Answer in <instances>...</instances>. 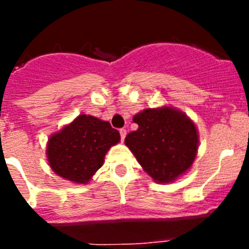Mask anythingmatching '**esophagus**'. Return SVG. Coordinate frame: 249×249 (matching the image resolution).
Masks as SVG:
<instances>
[{
  "label": "esophagus",
  "instance_id": "esophagus-1",
  "mask_svg": "<svg viewBox=\"0 0 249 249\" xmlns=\"http://www.w3.org/2000/svg\"><path fill=\"white\" fill-rule=\"evenodd\" d=\"M120 135H121V140H124V137H126V135H127V131L124 128H121L120 129Z\"/></svg>",
  "mask_w": 249,
  "mask_h": 249
}]
</instances>
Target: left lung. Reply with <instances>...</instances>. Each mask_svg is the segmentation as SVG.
<instances>
[{
	"instance_id": "1",
	"label": "left lung",
	"mask_w": 249,
	"mask_h": 249,
	"mask_svg": "<svg viewBox=\"0 0 249 249\" xmlns=\"http://www.w3.org/2000/svg\"><path fill=\"white\" fill-rule=\"evenodd\" d=\"M137 131L124 143L155 181L167 183L192 166L198 148L195 123L177 109L163 107L136 114Z\"/></svg>"
}]
</instances>
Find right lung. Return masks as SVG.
<instances>
[{"label": "right lung", "instance_id": "right-lung-1", "mask_svg": "<svg viewBox=\"0 0 249 249\" xmlns=\"http://www.w3.org/2000/svg\"><path fill=\"white\" fill-rule=\"evenodd\" d=\"M120 140V132L108 122L81 114L48 140V162L61 177L86 183L102 167L107 151Z\"/></svg>", "mask_w": 249, "mask_h": 249}]
</instances>
